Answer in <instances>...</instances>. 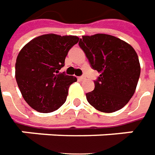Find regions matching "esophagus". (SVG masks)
<instances>
[{
    "instance_id": "esophagus-1",
    "label": "esophagus",
    "mask_w": 155,
    "mask_h": 155,
    "mask_svg": "<svg viewBox=\"0 0 155 155\" xmlns=\"http://www.w3.org/2000/svg\"><path fill=\"white\" fill-rule=\"evenodd\" d=\"M85 79H86V78H85L84 76H81V77L78 78V80H79V81H84V80Z\"/></svg>"
}]
</instances>
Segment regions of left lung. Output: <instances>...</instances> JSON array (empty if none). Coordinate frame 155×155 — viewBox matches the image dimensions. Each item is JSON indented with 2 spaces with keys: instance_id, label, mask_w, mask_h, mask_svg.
<instances>
[{
  "instance_id": "8db88e82",
  "label": "left lung",
  "mask_w": 155,
  "mask_h": 155,
  "mask_svg": "<svg viewBox=\"0 0 155 155\" xmlns=\"http://www.w3.org/2000/svg\"><path fill=\"white\" fill-rule=\"evenodd\" d=\"M80 48L91 67L100 73L94 90L86 94L88 102L103 113L124 107L132 97L140 77L137 54L127 42L114 36H83Z\"/></svg>"
}]
</instances>
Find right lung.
<instances>
[{
  "mask_svg": "<svg viewBox=\"0 0 155 155\" xmlns=\"http://www.w3.org/2000/svg\"><path fill=\"white\" fill-rule=\"evenodd\" d=\"M76 36L46 34L29 41L18 53L15 78L25 101L39 113H51L66 101L76 77L60 72L68 52L77 44Z\"/></svg>",
  "mask_w": 155,
  "mask_h": 155,
  "instance_id": "1",
  "label": "right lung"
}]
</instances>
